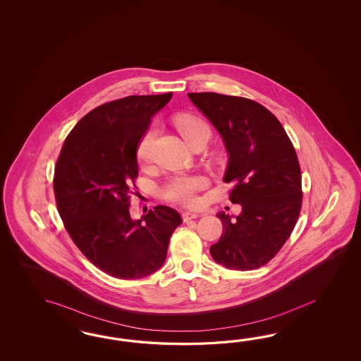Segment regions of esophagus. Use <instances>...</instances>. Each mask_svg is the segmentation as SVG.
<instances>
[{
  "mask_svg": "<svg viewBox=\"0 0 361 361\" xmlns=\"http://www.w3.org/2000/svg\"><path fill=\"white\" fill-rule=\"evenodd\" d=\"M183 219H184V221L196 219H198V214H197V213H190V212H184V213H183Z\"/></svg>",
  "mask_w": 361,
  "mask_h": 361,
  "instance_id": "obj_1",
  "label": "esophagus"
}]
</instances>
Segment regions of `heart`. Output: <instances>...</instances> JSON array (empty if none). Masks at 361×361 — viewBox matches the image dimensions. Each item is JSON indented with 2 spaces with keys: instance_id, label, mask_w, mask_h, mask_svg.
<instances>
[{
  "instance_id": "b5f03b06",
  "label": "heart",
  "mask_w": 361,
  "mask_h": 361,
  "mask_svg": "<svg viewBox=\"0 0 361 361\" xmlns=\"http://www.w3.org/2000/svg\"><path fill=\"white\" fill-rule=\"evenodd\" d=\"M176 128L192 148L205 144L210 136V128L207 121L193 114H181L175 119ZM156 137L154 128L145 132L137 144L136 157L142 164H148L152 160L153 142ZM208 181L202 176H176L163 189V197L166 201L176 202L184 207H197L200 200L197 193L207 188Z\"/></svg>"
}]
</instances>
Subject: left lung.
Masks as SVG:
<instances>
[{
	"label": "left lung",
	"instance_id": "8db88e82",
	"mask_svg": "<svg viewBox=\"0 0 361 361\" xmlns=\"http://www.w3.org/2000/svg\"><path fill=\"white\" fill-rule=\"evenodd\" d=\"M188 97L219 130L229 152L224 181L235 219L219 213L224 233L210 246L216 262L238 271L270 262L290 238L299 219L303 192L295 148L273 114L252 99L217 92Z\"/></svg>",
	"mask_w": 361,
	"mask_h": 361
}]
</instances>
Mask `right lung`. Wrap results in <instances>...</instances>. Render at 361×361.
<instances>
[{
    "label": "right lung",
    "instance_id": "add662e5",
    "mask_svg": "<svg viewBox=\"0 0 361 361\" xmlns=\"http://www.w3.org/2000/svg\"><path fill=\"white\" fill-rule=\"evenodd\" d=\"M171 98L172 92L131 95L90 111L67 135L55 164V202L65 229L88 261L114 278L140 279L159 270L183 224L164 205L137 221L130 216L137 144Z\"/></svg>",
    "mask_w": 361,
    "mask_h": 361
}]
</instances>
